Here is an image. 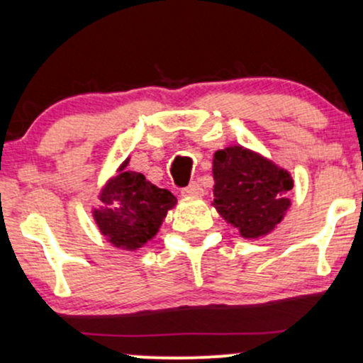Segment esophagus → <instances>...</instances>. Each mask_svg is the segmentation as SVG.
Segmentation results:
<instances>
[{"instance_id":"1","label":"esophagus","mask_w":363,"mask_h":363,"mask_svg":"<svg viewBox=\"0 0 363 363\" xmlns=\"http://www.w3.org/2000/svg\"><path fill=\"white\" fill-rule=\"evenodd\" d=\"M203 194V187L199 186V182H189V186L182 189V196H201Z\"/></svg>"}]
</instances>
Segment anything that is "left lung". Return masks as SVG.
<instances>
[{
  "label": "left lung",
  "mask_w": 363,
  "mask_h": 363,
  "mask_svg": "<svg viewBox=\"0 0 363 363\" xmlns=\"http://www.w3.org/2000/svg\"><path fill=\"white\" fill-rule=\"evenodd\" d=\"M213 179V206L245 239L269 234L290 206V174L247 148L218 150Z\"/></svg>",
  "instance_id": "left-lung-1"
}]
</instances>
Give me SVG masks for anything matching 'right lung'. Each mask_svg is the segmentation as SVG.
Returning a JSON list of instances; mask_svg holds the SVG:
<instances>
[{"mask_svg": "<svg viewBox=\"0 0 363 363\" xmlns=\"http://www.w3.org/2000/svg\"><path fill=\"white\" fill-rule=\"evenodd\" d=\"M129 158L107 181L101 193L102 206L94 218L112 245L135 251L157 235L167 211L177 203L167 189L153 186L143 174L126 170Z\"/></svg>", "mask_w": 363, "mask_h": 363, "instance_id": "obj_1", "label": "right lung"}]
</instances>
